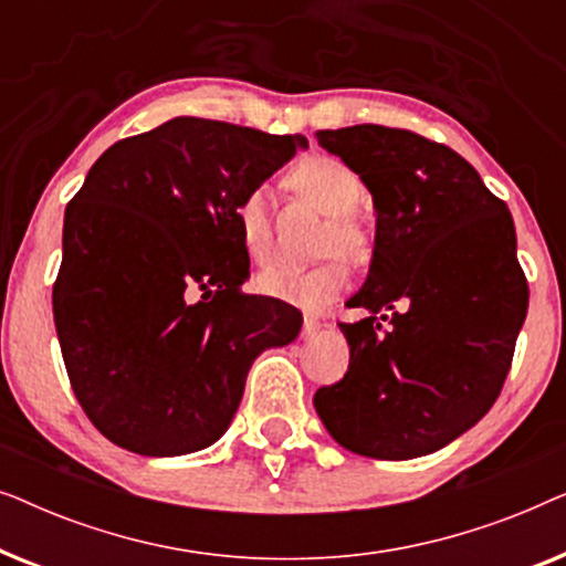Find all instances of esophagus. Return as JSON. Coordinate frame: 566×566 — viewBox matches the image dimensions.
<instances>
[{
  "label": "esophagus",
  "instance_id": "1",
  "mask_svg": "<svg viewBox=\"0 0 566 566\" xmlns=\"http://www.w3.org/2000/svg\"><path fill=\"white\" fill-rule=\"evenodd\" d=\"M316 332H319V322L304 319V327H301V337H304V339H314Z\"/></svg>",
  "mask_w": 566,
  "mask_h": 566
}]
</instances>
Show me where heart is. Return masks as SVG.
<instances>
[{"instance_id":"obj_1","label":"heart","mask_w":566,"mask_h":566,"mask_svg":"<svg viewBox=\"0 0 566 566\" xmlns=\"http://www.w3.org/2000/svg\"><path fill=\"white\" fill-rule=\"evenodd\" d=\"M291 185L329 219L319 244L322 258H343L355 265L368 258V237L353 219L363 200V180L350 165L329 154H314L291 169ZM237 231L252 260L262 262L270 258L273 223L265 188H252L239 200ZM254 285L262 296L283 301L306 314H319L345 293L347 270L339 260H329L312 270L270 265L258 273Z\"/></svg>"}]
</instances>
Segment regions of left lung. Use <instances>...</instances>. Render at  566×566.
Here are the masks:
<instances>
[{
    "mask_svg": "<svg viewBox=\"0 0 566 566\" xmlns=\"http://www.w3.org/2000/svg\"><path fill=\"white\" fill-rule=\"evenodd\" d=\"M316 138L368 188L376 239L366 283L347 301L368 316L339 324L350 366L314 394V409L347 451L428 455L490 412L513 363L528 312L513 216L467 159L412 130Z\"/></svg>",
    "mask_w": 566,
    "mask_h": 566,
    "instance_id": "8db88e82",
    "label": "left lung"
}]
</instances>
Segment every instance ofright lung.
Segmentation results:
<instances>
[{
	"label": "right lung",
	"mask_w": 566,
	"mask_h": 566,
	"mask_svg": "<svg viewBox=\"0 0 566 566\" xmlns=\"http://www.w3.org/2000/svg\"><path fill=\"white\" fill-rule=\"evenodd\" d=\"M304 136L172 118L113 144L64 213L53 319L92 424L142 455H185L234 420L254 358L301 316L244 296L237 203Z\"/></svg>",
	"instance_id": "obj_1"
}]
</instances>
